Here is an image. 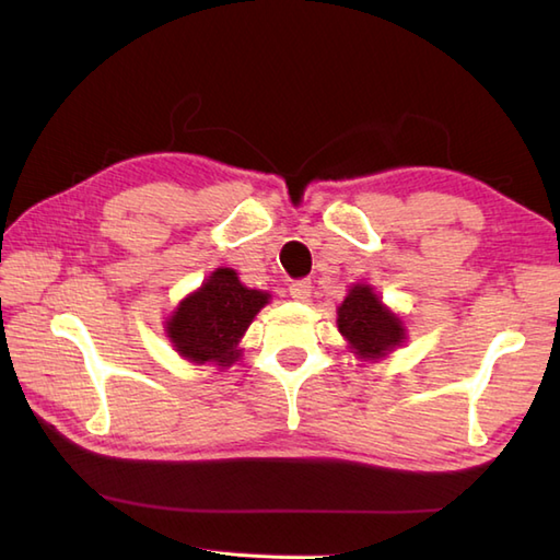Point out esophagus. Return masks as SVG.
I'll list each match as a JSON object with an SVG mask.
<instances>
[{
	"instance_id": "esophagus-1",
	"label": "esophagus",
	"mask_w": 560,
	"mask_h": 560,
	"mask_svg": "<svg viewBox=\"0 0 560 560\" xmlns=\"http://www.w3.org/2000/svg\"><path fill=\"white\" fill-rule=\"evenodd\" d=\"M311 291H313L311 281H305V279L293 281L291 287H289V293H291L293 301H308L311 299Z\"/></svg>"
}]
</instances>
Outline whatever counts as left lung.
<instances>
[{
	"label": "left lung",
	"instance_id": "8db88e82",
	"mask_svg": "<svg viewBox=\"0 0 560 560\" xmlns=\"http://www.w3.org/2000/svg\"><path fill=\"white\" fill-rule=\"evenodd\" d=\"M337 327L359 359H383L405 342L402 320L366 283L349 289L337 308Z\"/></svg>",
	"mask_w": 560,
	"mask_h": 560
}]
</instances>
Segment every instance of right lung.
Wrapping results in <instances>:
<instances>
[{"label": "right lung", "instance_id": "obj_1", "mask_svg": "<svg viewBox=\"0 0 560 560\" xmlns=\"http://www.w3.org/2000/svg\"><path fill=\"white\" fill-rule=\"evenodd\" d=\"M267 303V291L243 287L233 269L221 267L177 305L164 323V332L186 361L230 366L243 352L237 349L240 339Z\"/></svg>", "mask_w": 560, "mask_h": 560}]
</instances>
